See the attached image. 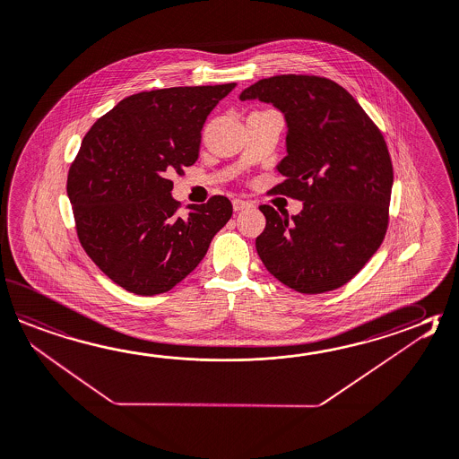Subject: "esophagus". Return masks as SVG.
Returning a JSON list of instances; mask_svg holds the SVG:
<instances>
[{"label": "esophagus", "mask_w": 459, "mask_h": 459, "mask_svg": "<svg viewBox=\"0 0 459 459\" xmlns=\"http://www.w3.org/2000/svg\"><path fill=\"white\" fill-rule=\"evenodd\" d=\"M232 206H234V211H244V209L252 207V203L244 201V199H237V197H235L234 201H232Z\"/></svg>", "instance_id": "obj_1"}]
</instances>
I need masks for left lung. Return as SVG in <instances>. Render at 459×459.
<instances>
[{
	"instance_id": "8db88e82",
	"label": "left lung",
	"mask_w": 459,
	"mask_h": 459,
	"mask_svg": "<svg viewBox=\"0 0 459 459\" xmlns=\"http://www.w3.org/2000/svg\"><path fill=\"white\" fill-rule=\"evenodd\" d=\"M240 101L272 104L286 122L278 189L299 214L260 206L264 268L304 294L343 286L375 255L387 229L393 163L381 132L355 98L327 78L278 75L245 88Z\"/></svg>"
}]
</instances>
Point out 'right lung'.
I'll return each instance as SVG.
<instances>
[{"instance_id": "add662e5", "label": "right lung", "mask_w": 459, "mask_h": 459, "mask_svg": "<svg viewBox=\"0 0 459 459\" xmlns=\"http://www.w3.org/2000/svg\"><path fill=\"white\" fill-rule=\"evenodd\" d=\"M237 84L132 94L94 122L72 163L66 193L84 252L129 292L155 296L185 280L232 215L214 196L178 214L173 173L199 157L207 116Z\"/></svg>"}]
</instances>
